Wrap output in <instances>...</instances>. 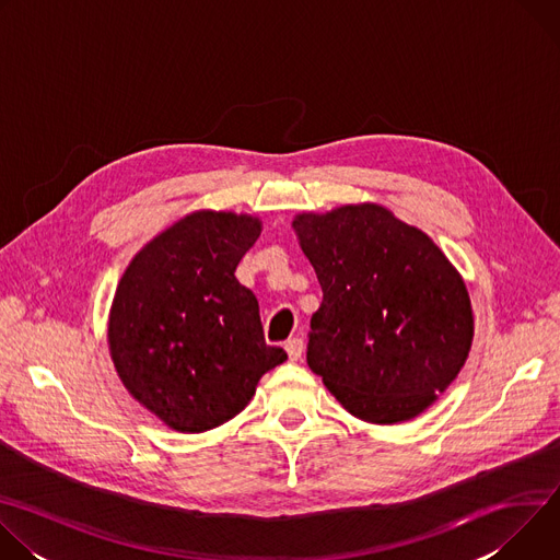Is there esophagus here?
Segmentation results:
<instances>
[{
	"label": "esophagus",
	"mask_w": 560,
	"mask_h": 560,
	"mask_svg": "<svg viewBox=\"0 0 560 560\" xmlns=\"http://www.w3.org/2000/svg\"><path fill=\"white\" fill-rule=\"evenodd\" d=\"M285 352H288L290 361H299L301 354H303V339H299V337L288 339V341H285Z\"/></svg>",
	"instance_id": "esophagus-1"
}]
</instances>
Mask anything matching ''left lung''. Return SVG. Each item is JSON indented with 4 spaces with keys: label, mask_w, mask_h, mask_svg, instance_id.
I'll use <instances>...</instances> for the list:
<instances>
[{
    "label": "left lung",
    "mask_w": 560,
    "mask_h": 560,
    "mask_svg": "<svg viewBox=\"0 0 560 560\" xmlns=\"http://www.w3.org/2000/svg\"><path fill=\"white\" fill-rule=\"evenodd\" d=\"M324 301L307 365L357 419L404 423L458 376L474 339L463 277L432 238L378 203L292 219Z\"/></svg>",
    "instance_id": "left-lung-1"
}]
</instances>
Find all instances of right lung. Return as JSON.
<instances>
[{
	"label": "right lung",
	"mask_w": 560,
	"mask_h": 560,
	"mask_svg": "<svg viewBox=\"0 0 560 560\" xmlns=\"http://www.w3.org/2000/svg\"><path fill=\"white\" fill-rule=\"evenodd\" d=\"M261 219L195 210L132 257L108 314L117 376L164 425L199 434L242 412L288 354L264 339L259 301L234 277Z\"/></svg>",
	"instance_id": "add662e5"
}]
</instances>
